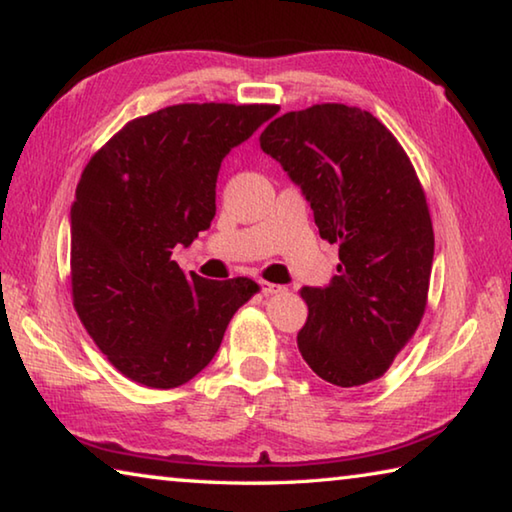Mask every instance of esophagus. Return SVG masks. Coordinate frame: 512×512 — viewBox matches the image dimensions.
I'll use <instances>...</instances> for the list:
<instances>
[{
	"instance_id": "esophagus-1",
	"label": "esophagus",
	"mask_w": 512,
	"mask_h": 512,
	"mask_svg": "<svg viewBox=\"0 0 512 512\" xmlns=\"http://www.w3.org/2000/svg\"><path fill=\"white\" fill-rule=\"evenodd\" d=\"M259 291H262L264 296H275V293H282L284 287H280V284H273V282H266V280H259Z\"/></svg>"
}]
</instances>
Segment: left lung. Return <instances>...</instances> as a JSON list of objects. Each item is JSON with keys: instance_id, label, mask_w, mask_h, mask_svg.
<instances>
[{"instance_id": "obj_1", "label": "left lung", "mask_w": 512, "mask_h": 512, "mask_svg": "<svg viewBox=\"0 0 512 512\" xmlns=\"http://www.w3.org/2000/svg\"><path fill=\"white\" fill-rule=\"evenodd\" d=\"M259 146L300 187L320 237L339 246L327 287L300 291L309 307L302 359L334 386L368 384L427 307L433 228L409 155L379 119L343 103L277 117Z\"/></svg>"}]
</instances>
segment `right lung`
<instances>
[{"mask_svg":"<svg viewBox=\"0 0 512 512\" xmlns=\"http://www.w3.org/2000/svg\"><path fill=\"white\" fill-rule=\"evenodd\" d=\"M277 106L180 103L137 117L92 155L72 203V296L88 334L121 375L176 388L214 359L235 311L259 291L248 277L183 273L216 214L225 155Z\"/></svg>","mask_w":512,"mask_h":512,"instance_id":"add662e5","label":"right lung"}]
</instances>
